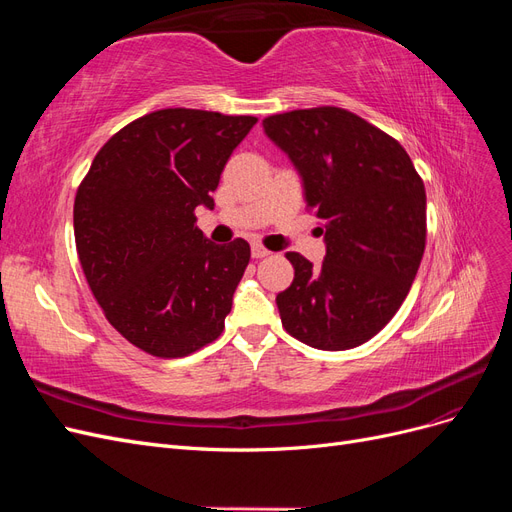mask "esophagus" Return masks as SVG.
<instances>
[{
  "instance_id": "1",
  "label": "esophagus",
  "mask_w": 512,
  "mask_h": 512,
  "mask_svg": "<svg viewBox=\"0 0 512 512\" xmlns=\"http://www.w3.org/2000/svg\"><path fill=\"white\" fill-rule=\"evenodd\" d=\"M271 252L267 250V247H262L260 243H254L252 245V256L256 258V260H260V258H267Z\"/></svg>"
}]
</instances>
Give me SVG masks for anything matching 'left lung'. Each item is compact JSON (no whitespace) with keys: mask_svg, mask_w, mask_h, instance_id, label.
<instances>
[{"mask_svg":"<svg viewBox=\"0 0 512 512\" xmlns=\"http://www.w3.org/2000/svg\"><path fill=\"white\" fill-rule=\"evenodd\" d=\"M262 128L297 168L327 245L320 267L286 254L284 329L318 350L361 346L397 314L421 265L425 185L395 138L344 108L271 115Z\"/></svg>","mask_w":512,"mask_h":512,"instance_id":"8db88e82","label":"left lung"}]
</instances>
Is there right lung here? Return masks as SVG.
Returning a JSON list of instances; mask_svg holds the SVG:
<instances>
[{
    "label": "right lung",
    "instance_id": "obj_1",
    "mask_svg": "<svg viewBox=\"0 0 512 512\" xmlns=\"http://www.w3.org/2000/svg\"><path fill=\"white\" fill-rule=\"evenodd\" d=\"M250 115L164 108L108 141L74 198V239L87 284L130 344L162 359L218 339L250 243H211L196 207L232 151L254 128Z\"/></svg>",
    "mask_w": 512,
    "mask_h": 512
}]
</instances>
